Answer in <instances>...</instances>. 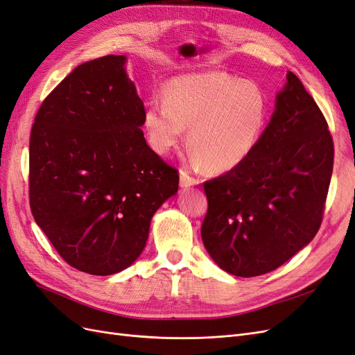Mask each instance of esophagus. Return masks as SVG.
<instances>
[{
  "instance_id": "1",
  "label": "esophagus",
  "mask_w": 355,
  "mask_h": 355,
  "mask_svg": "<svg viewBox=\"0 0 355 355\" xmlns=\"http://www.w3.org/2000/svg\"><path fill=\"white\" fill-rule=\"evenodd\" d=\"M179 175H180V187L182 188H189L192 185H197L200 182L197 178L191 176L187 170H180Z\"/></svg>"
}]
</instances>
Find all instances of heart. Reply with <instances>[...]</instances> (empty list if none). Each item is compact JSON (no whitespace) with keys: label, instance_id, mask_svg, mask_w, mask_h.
<instances>
[{"label":"heart","instance_id":"b5f03b06","mask_svg":"<svg viewBox=\"0 0 355 355\" xmlns=\"http://www.w3.org/2000/svg\"><path fill=\"white\" fill-rule=\"evenodd\" d=\"M164 103L153 101L144 115L148 142L168 154L184 141L197 163L214 173L239 167L263 133L268 102L254 83L223 72L188 73L170 80Z\"/></svg>","mask_w":355,"mask_h":355}]
</instances>
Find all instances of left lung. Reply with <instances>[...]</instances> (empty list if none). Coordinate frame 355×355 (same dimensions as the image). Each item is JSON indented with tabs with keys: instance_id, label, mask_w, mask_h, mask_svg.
Masks as SVG:
<instances>
[{
	"instance_id": "1",
	"label": "left lung",
	"mask_w": 355,
	"mask_h": 355,
	"mask_svg": "<svg viewBox=\"0 0 355 355\" xmlns=\"http://www.w3.org/2000/svg\"><path fill=\"white\" fill-rule=\"evenodd\" d=\"M323 112L293 72L243 163L204 182L201 239L211 259L237 277L277 270L315 237L333 170Z\"/></svg>"
}]
</instances>
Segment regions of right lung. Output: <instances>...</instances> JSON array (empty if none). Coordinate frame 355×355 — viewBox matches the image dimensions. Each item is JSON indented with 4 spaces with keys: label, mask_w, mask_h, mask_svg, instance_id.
<instances>
[{
    "label": "right lung",
    "mask_w": 355,
    "mask_h": 355,
    "mask_svg": "<svg viewBox=\"0 0 355 355\" xmlns=\"http://www.w3.org/2000/svg\"><path fill=\"white\" fill-rule=\"evenodd\" d=\"M125 58L75 68L41 103L29 141V204L62 259L111 275L142 253L179 173L148 146Z\"/></svg>",
    "instance_id": "right-lung-1"
}]
</instances>
